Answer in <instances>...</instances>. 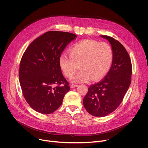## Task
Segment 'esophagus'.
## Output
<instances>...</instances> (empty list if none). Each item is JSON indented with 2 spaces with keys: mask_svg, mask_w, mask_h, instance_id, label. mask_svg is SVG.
<instances>
[{
  "mask_svg": "<svg viewBox=\"0 0 148 148\" xmlns=\"http://www.w3.org/2000/svg\"><path fill=\"white\" fill-rule=\"evenodd\" d=\"M77 86H78V85L75 84H71V86H70L71 88H76Z\"/></svg>",
  "mask_w": 148,
  "mask_h": 148,
  "instance_id": "obj_1",
  "label": "esophagus"
}]
</instances>
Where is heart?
<instances>
[{
    "instance_id": "1",
    "label": "heart",
    "mask_w": 148,
    "mask_h": 148,
    "mask_svg": "<svg viewBox=\"0 0 148 148\" xmlns=\"http://www.w3.org/2000/svg\"><path fill=\"white\" fill-rule=\"evenodd\" d=\"M69 56L62 54L59 58V66L67 78H71L79 70L81 71L71 79L73 82H97L107 75L113 62V51L105 42L86 40L74 44L69 51Z\"/></svg>"
}]
</instances>
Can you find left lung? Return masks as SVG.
I'll use <instances>...</instances> for the list:
<instances>
[{"label":"left lung","instance_id":"obj_1","mask_svg":"<svg viewBox=\"0 0 148 148\" xmlns=\"http://www.w3.org/2000/svg\"><path fill=\"white\" fill-rule=\"evenodd\" d=\"M101 36L112 45V64L102 80L89 86L83 100L86 111L97 117L109 114L119 106L130 87L132 74L131 59L123 45L111 36Z\"/></svg>","mask_w":148,"mask_h":148}]
</instances>
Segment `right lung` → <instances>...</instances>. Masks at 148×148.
I'll use <instances>...</instances> for the list:
<instances>
[{
	"instance_id": "add662e5",
	"label": "right lung",
	"mask_w": 148,
	"mask_h": 148,
	"mask_svg": "<svg viewBox=\"0 0 148 148\" xmlns=\"http://www.w3.org/2000/svg\"><path fill=\"white\" fill-rule=\"evenodd\" d=\"M77 35L49 31L33 41L21 58L19 80L23 95L35 111L50 114L61 106L70 88L62 73L59 58Z\"/></svg>"
}]
</instances>
